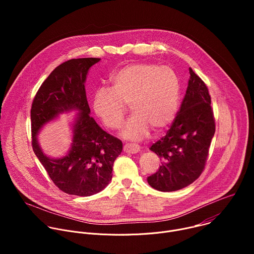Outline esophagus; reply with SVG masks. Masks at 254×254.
Segmentation results:
<instances>
[{
	"mask_svg": "<svg viewBox=\"0 0 254 254\" xmlns=\"http://www.w3.org/2000/svg\"><path fill=\"white\" fill-rule=\"evenodd\" d=\"M124 151L128 154H136L140 151V147L136 143H126L124 146Z\"/></svg>",
	"mask_w": 254,
	"mask_h": 254,
	"instance_id": "34e87169",
	"label": "esophagus"
}]
</instances>
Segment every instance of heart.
<instances>
[{"instance_id": "obj_1", "label": "heart", "mask_w": 254, "mask_h": 254, "mask_svg": "<svg viewBox=\"0 0 254 254\" xmlns=\"http://www.w3.org/2000/svg\"><path fill=\"white\" fill-rule=\"evenodd\" d=\"M113 87H100L93 96V111L105 127L118 129L127 112H133L122 135L140 139L151 127L162 132L175 121L182 87L176 72L169 66L137 62L124 66L112 76Z\"/></svg>"}]
</instances>
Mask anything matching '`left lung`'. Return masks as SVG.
<instances>
[{
    "label": "left lung",
    "instance_id": "left-lung-1",
    "mask_svg": "<svg viewBox=\"0 0 254 254\" xmlns=\"http://www.w3.org/2000/svg\"><path fill=\"white\" fill-rule=\"evenodd\" d=\"M189 72L186 94L175 121L166 135L150 148L162 159V165L147 180L162 192L183 189L200 177L215 133L208 88L192 68Z\"/></svg>",
    "mask_w": 254,
    "mask_h": 254
}]
</instances>
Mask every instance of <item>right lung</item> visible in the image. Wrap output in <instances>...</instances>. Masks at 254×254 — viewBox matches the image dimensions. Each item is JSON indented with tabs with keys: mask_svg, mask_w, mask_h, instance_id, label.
<instances>
[{
	"mask_svg": "<svg viewBox=\"0 0 254 254\" xmlns=\"http://www.w3.org/2000/svg\"><path fill=\"white\" fill-rule=\"evenodd\" d=\"M100 58L70 59L57 66L36 93L31 107L32 147L53 183L64 193L91 196L113 178V166L123 151L121 139L104 131L91 118L85 80L89 68ZM78 112L72 142L62 158L52 159L38 142L41 128L63 112Z\"/></svg>",
	"mask_w": 254,
	"mask_h": 254,
	"instance_id": "1",
	"label": "right lung"
}]
</instances>
